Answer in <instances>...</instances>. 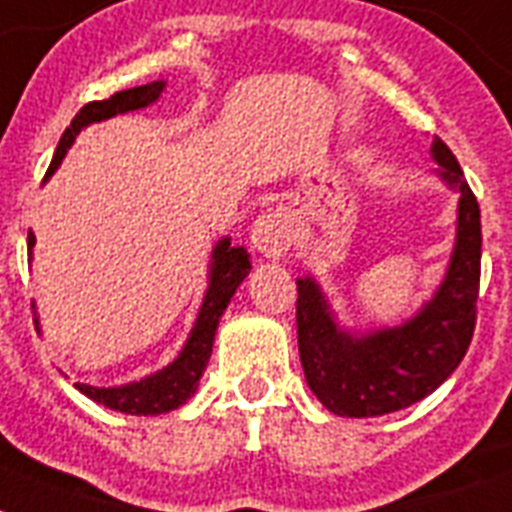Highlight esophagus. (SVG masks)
I'll return each mask as SVG.
<instances>
[{
    "label": "esophagus",
    "instance_id": "esophagus-1",
    "mask_svg": "<svg viewBox=\"0 0 512 512\" xmlns=\"http://www.w3.org/2000/svg\"><path fill=\"white\" fill-rule=\"evenodd\" d=\"M252 247L265 257H281L292 247V218L284 210H268L252 226Z\"/></svg>",
    "mask_w": 512,
    "mask_h": 512
}]
</instances>
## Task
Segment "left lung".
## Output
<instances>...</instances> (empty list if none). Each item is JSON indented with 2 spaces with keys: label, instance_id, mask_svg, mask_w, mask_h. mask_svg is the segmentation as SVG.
I'll list each match as a JSON object with an SVG mask.
<instances>
[{
  "label": "left lung",
  "instance_id": "left-lung-1",
  "mask_svg": "<svg viewBox=\"0 0 512 512\" xmlns=\"http://www.w3.org/2000/svg\"><path fill=\"white\" fill-rule=\"evenodd\" d=\"M431 155L439 178L458 191V239L434 297L402 326L352 336L336 326L321 286L297 278V339L307 386L347 418L386 415L444 384L468 352L481 278V213L458 160L442 139Z\"/></svg>",
  "mask_w": 512,
  "mask_h": 512
}]
</instances>
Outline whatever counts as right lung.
I'll use <instances>...</instances> for the list:
<instances>
[{
    "instance_id": "obj_1",
    "label": "right lung",
    "mask_w": 512,
    "mask_h": 512,
    "mask_svg": "<svg viewBox=\"0 0 512 512\" xmlns=\"http://www.w3.org/2000/svg\"><path fill=\"white\" fill-rule=\"evenodd\" d=\"M165 89V81H152L147 86H136V89H126L112 94L110 99H99V102H89L78 110V115L70 120V126L65 128L57 152H54L52 162H49L47 178L52 176L57 165L62 162L68 147L76 141L78 131L86 128L89 123H99L120 112L141 110V107L152 105ZM36 236L28 234V249L33 247ZM252 263H249V252L244 247L231 244V239H220L213 249V263H210V284H207L205 302L199 307L197 323L191 328L189 339H186L181 355L168 365L157 371L155 376L141 378L134 384L112 386V389H99V386L76 384L78 392H83L89 400L99 402V405L118 410V413L128 415H160L170 413L176 407L184 405L191 394L197 392L199 378L205 373L210 352H213L215 331H218L220 315L228 307L234 292L249 273Z\"/></svg>"
}]
</instances>
